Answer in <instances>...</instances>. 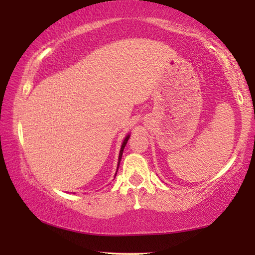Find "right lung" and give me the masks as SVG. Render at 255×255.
Listing matches in <instances>:
<instances>
[{
	"label": "right lung",
	"mask_w": 255,
	"mask_h": 255,
	"mask_svg": "<svg viewBox=\"0 0 255 255\" xmlns=\"http://www.w3.org/2000/svg\"><path fill=\"white\" fill-rule=\"evenodd\" d=\"M128 139H129V135L125 138V140H124V143H123V145H122V148H120V153H119V159H118V166H119V163H120V159H122V156H123V152H124V148H125V146H126V144H127V141H128ZM117 174V173H116Z\"/></svg>",
	"instance_id": "add662e5"
}]
</instances>
